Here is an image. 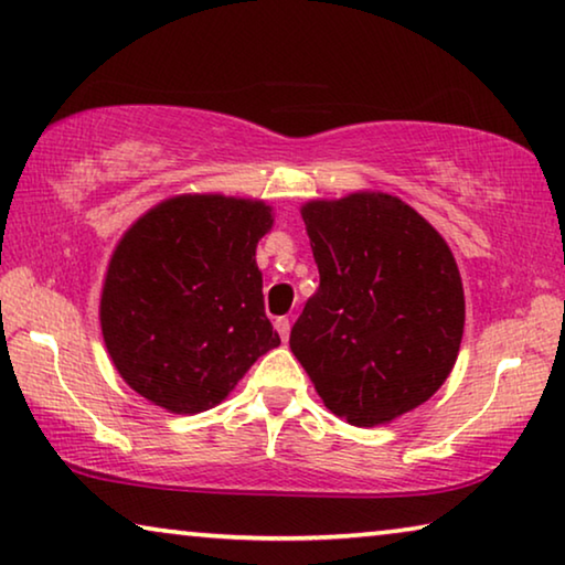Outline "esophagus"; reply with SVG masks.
Wrapping results in <instances>:
<instances>
[{
  "mask_svg": "<svg viewBox=\"0 0 565 565\" xmlns=\"http://www.w3.org/2000/svg\"><path fill=\"white\" fill-rule=\"evenodd\" d=\"M274 327H276V331H279V337L286 342V339H289V331H291V321L286 317H279L274 321Z\"/></svg>",
  "mask_w": 565,
  "mask_h": 565,
  "instance_id": "obj_1",
  "label": "esophagus"
}]
</instances>
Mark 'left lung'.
<instances>
[{
	"instance_id": "left-lung-1",
	"label": "left lung",
	"mask_w": 565,
	"mask_h": 565,
	"mask_svg": "<svg viewBox=\"0 0 565 565\" xmlns=\"http://www.w3.org/2000/svg\"><path fill=\"white\" fill-rule=\"evenodd\" d=\"M301 218L319 289L291 352L337 417L387 425L433 397L458 360L465 297L452 250L387 193L309 201Z\"/></svg>"
}]
</instances>
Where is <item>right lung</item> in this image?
<instances>
[{"instance_id":"right-lung-1","label":"right lung","mask_w":565,"mask_h":565,"mask_svg":"<svg viewBox=\"0 0 565 565\" xmlns=\"http://www.w3.org/2000/svg\"><path fill=\"white\" fill-rule=\"evenodd\" d=\"M271 226L264 201L185 193L125 231L105 274L100 327L140 397L175 415L211 409L281 344L256 266Z\"/></svg>"}]
</instances>
